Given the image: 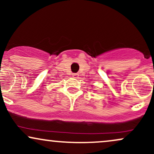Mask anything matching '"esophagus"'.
<instances>
[{
  "label": "esophagus",
  "instance_id": "obj_1",
  "mask_svg": "<svg viewBox=\"0 0 154 154\" xmlns=\"http://www.w3.org/2000/svg\"><path fill=\"white\" fill-rule=\"evenodd\" d=\"M73 77H77V76H78V75H77V74H73Z\"/></svg>",
  "mask_w": 154,
  "mask_h": 154
}]
</instances>
